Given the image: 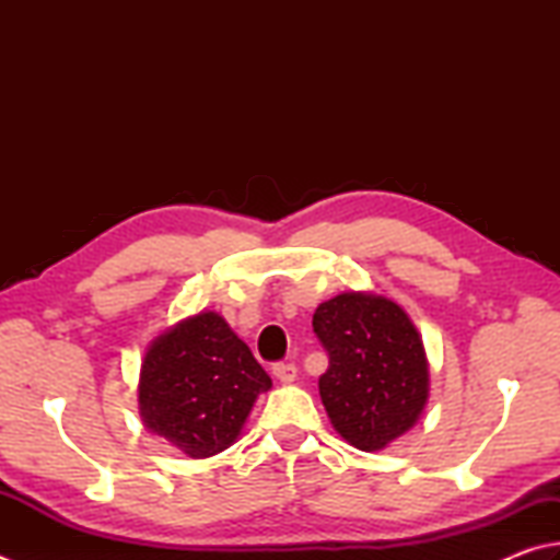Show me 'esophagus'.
Wrapping results in <instances>:
<instances>
[{
  "instance_id": "34e87169",
  "label": "esophagus",
  "mask_w": 560,
  "mask_h": 560,
  "mask_svg": "<svg viewBox=\"0 0 560 560\" xmlns=\"http://www.w3.org/2000/svg\"><path fill=\"white\" fill-rule=\"evenodd\" d=\"M272 373H276L280 383L290 385V383H294V380H298V365H294V363H276V365H272Z\"/></svg>"
}]
</instances>
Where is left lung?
Listing matches in <instances>:
<instances>
[{
  "instance_id": "1",
  "label": "left lung",
  "mask_w": 560,
  "mask_h": 560,
  "mask_svg": "<svg viewBox=\"0 0 560 560\" xmlns=\"http://www.w3.org/2000/svg\"><path fill=\"white\" fill-rule=\"evenodd\" d=\"M312 326L329 353L319 395L334 429L361 451L407 434L429 399L424 343L407 312L383 294L341 292Z\"/></svg>"
}]
</instances>
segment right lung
Here are the masks:
<instances>
[{"label": "right lung", "instance_id": "obj_1", "mask_svg": "<svg viewBox=\"0 0 560 560\" xmlns=\"http://www.w3.org/2000/svg\"><path fill=\"white\" fill-rule=\"evenodd\" d=\"M270 375L224 316L199 312L158 336L141 363L139 411L153 434L189 458H209L238 439Z\"/></svg>", "mask_w": 560, "mask_h": 560}]
</instances>
